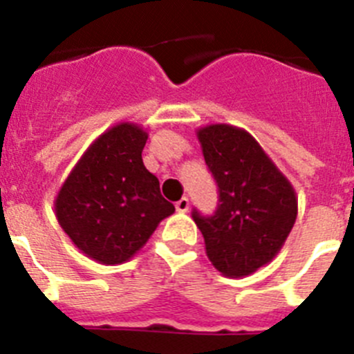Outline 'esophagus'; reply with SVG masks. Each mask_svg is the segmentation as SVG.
Wrapping results in <instances>:
<instances>
[{"label": "esophagus", "instance_id": "esophagus-1", "mask_svg": "<svg viewBox=\"0 0 354 354\" xmlns=\"http://www.w3.org/2000/svg\"><path fill=\"white\" fill-rule=\"evenodd\" d=\"M175 209H177V212H187L189 210V200L184 196V198H180L179 202L175 203Z\"/></svg>", "mask_w": 354, "mask_h": 354}]
</instances>
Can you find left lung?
<instances>
[{"instance_id":"1","label":"left lung","mask_w":354,"mask_h":354,"mask_svg":"<svg viewBox=\"0 0 354 354\" xmlns=\"http://www.w3.org/2000/svg\"><path fill=\"white\" fill-rule=\"evenodd\" d=\"M203 158L219 191L212 216L193 210L214 267L245 277L270 263L297 219L293 186L245 129L210 124L198 129Z\"/></svg>"}]
</instances>
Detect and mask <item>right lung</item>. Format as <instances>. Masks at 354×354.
Listing matches in <instances>:
<instances>
[{
    "label": "right lung",
    "instance_id": "right-lung-1",
    "mask_svg": "<svg viewBox=\"0 0 354 354\" xmlns=\"http://www.w3.org/2000/svg\"><path fill=\"white\" fill-rule=\"evenodd\" d=\"M147 133L133 122L106 129L89 145L56 198L71 242L103 265L124 263L175 207L142 161Z\"/></svg>",
    "mask_w": 354,
    "mask_h": 354
}]
</instances>
